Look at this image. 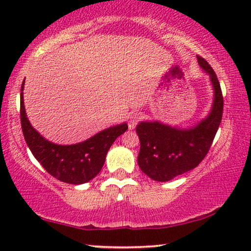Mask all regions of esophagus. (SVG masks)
<instances>
[{
	"label": "esophagus",
	"instance_id": "obj_1",
	"mask_svg": "<svg viewBox=\"0 0 251 251\" xmlns=\"http://www.w3.org/2000/svg\"><path fill=\"white\" fill-rule=\"evenodd\" d=\"M139 121V115L136 114V113H133V114H131L129 116L128 119V126L130 130L135 129V126H137V123H138Z\"/></svg>",
	"mask_w": 251,
	"mask_h": 251
}]
</instances>
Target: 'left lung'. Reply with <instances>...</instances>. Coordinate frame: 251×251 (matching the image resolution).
Masks as SVG:
<instances>
[{
    "mask_svg": "<svg viewBox=\"0 0 251 251\" xmlns=\"http://www.w3.org/2000/svg\"><path fill=\"white\" fill-rule=\"evenodd\" d=\"M200 67L210 78L214 100L209 114L188 128H178L160 121H143L136 126L140 140L138 166L156 181H168L194 169L207 155L223 115V96L215 72L202 57Z\"/></svg>",
    "mask_w": 251,
    "mask_h": 251,
    "instance_id": "1",
    "label": "left lung"
}]
</instances>
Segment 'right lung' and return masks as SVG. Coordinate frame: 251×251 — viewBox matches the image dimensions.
Masks as SVG:
<instances>
[{"mask_svg":"<svg viewBox=\"0 0 251 251\" xmlns=\"http://www.w3.org/2000/svg\"><path fill=\"white\" fill-rule=\"evenodd\" d=\"M24 80L20 91V121L27 146L51 176L67 184L80 185L95 178L104 166L106 154L115 139L128 130L121 123L101 130L84 142L58 145L44 138L30 125L24 105Z\"/></svg>","mask_w":251,"mask_h":251,"instance_id":"add662e5","label":"right lung"}]
</instances>
